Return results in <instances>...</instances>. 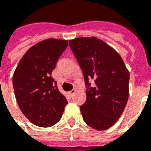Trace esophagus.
<instances>
[{
  "mask_svg": "<svg viewBox=\"0 0 151 151\" xmlns=\"http://www.w3.org/2000/svg\"><path fill=\"white\" fill-rule=\"evenodd\" d=\"M75 93H76L75 89H73V90H71L69 92V93H70V96H73V94Z\"/></svg>",
  "mask_w": 151,
  "mask_h": 151,
  "instance_id": "1",
  "label": "esophagus"
}]
</instances>
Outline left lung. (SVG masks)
Returning a JSON list of instances; mask_svg holds the SVG:
<instances>
[{
	"mask_svg": "<svg viewBox=\"0 0 151 151\" xmlns=\"http://www.w3.org/2000/svg\"><path fill=\"white\" fill-rule=\"evenodd\" d=\"M87 86L86 101L80 108L86 124L104 131L116 124L129 96L130 73L119 53L103 40L80 37L69 41ZM95 81L90 87L88 79Z\"/></svg>",
	"mask_w": 151,
	"mask_h": 151,
	"instance_id": "obj_1",
	"label": "left lung"
}]
</instances>
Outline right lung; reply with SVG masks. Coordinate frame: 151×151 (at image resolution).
I'll return each mask as SVG.
<instances>
[{
    "mask_svg": "<svg viewBox=\"0 0 151 151\" xmlns=\"http://www.w3.org/2000/svg\"><path fill=\"white\" fill-rule=\"evenodd\" d=\"M68 40L47 39L29 48L19 60L12 77L19 109L35 125L49 127L62 118L67 101L51 77Z\"/></svg>",
    "mask_w": 151,
    "mask_h": 151,
    "instance_id": "right-lung-1",
    "label": "right lung"
}]
</instances>
